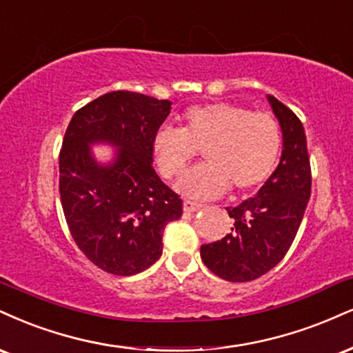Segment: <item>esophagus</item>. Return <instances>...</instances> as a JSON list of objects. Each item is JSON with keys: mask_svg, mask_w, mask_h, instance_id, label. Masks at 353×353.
Masks as SVG:
<instances>
[{"mask_svg": "<svg viewBox=\"0 0 353 353\" xmlns=\"http://www.w3.org/2000/svg\"><path fill=\"white\" fill-rule=\"evenodd\" d=\"M202 209V203L192 202V201H184V212L185 214H192V212H197Z\"/></svg>", "mask_w": 353, "mask_h": 353, "instance_id": "1", "label": "esophagus"}]
</instances>
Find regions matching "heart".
Wrapping results in <instances>:
<instances>
[{
  "label": "heart",
  "mask_w": 353,
  "mask_h": 353,
  "mask_svg": "<svg viewBox=\"0 0 353 353\" xmlns=\"http://www.w3.org/2000/svg\"><path fill=\"white\" fill-rule=\"evenodd\" d=\"M202 150L203 163L177 182L182 195L197 201L222 195L228 185L243 194L260 188L281 151V128L271 114L240 105L207 103L182 114V128L161 126L152 152L165 179L179 176Z\"/></svg>",
  "instance_id": "b5f03b06"
}]
</instances>
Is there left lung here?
Segmentation results:
<instances>
[{
  "label": "left lung",
  "instance_id": "8db88e82",
  "mask_svg": "<svg viewBox=\"0 0 353 353\" xmlns=\"http://www.w3.org/2000/svg\"><path fill=\"white\" fill-rule=\"evenodd\" d=\"M283 131L278 168L254 197L227 207L233 227L222 240L201 246V258L219 278L246 283L283 260L303 222L311 197V163L303 123L286 105L268 95Z\"/></svg>",
  "mask_w": 353,
  "mask_h": 353
}]
</instances>
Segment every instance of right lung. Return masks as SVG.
<instances>
[{"label":"right lung","mask_w":353,"mask_h":353,"mask_svg":"<svg viewBox=\"0 0 353 353\" xmlns=\"http://www.w3.org/2000/svg\"><path fill=\"white\" fill-rule=\"evenodd\" d=\"M171 101L117 90L90 101L67 126L59 154V192L72 239L100 270L131 276L163 254L164 227L182 215V201L152 168V136ZM110 143L101 165L92 143Z\"/></svg>","instance_id":"1"}]
</instances>
